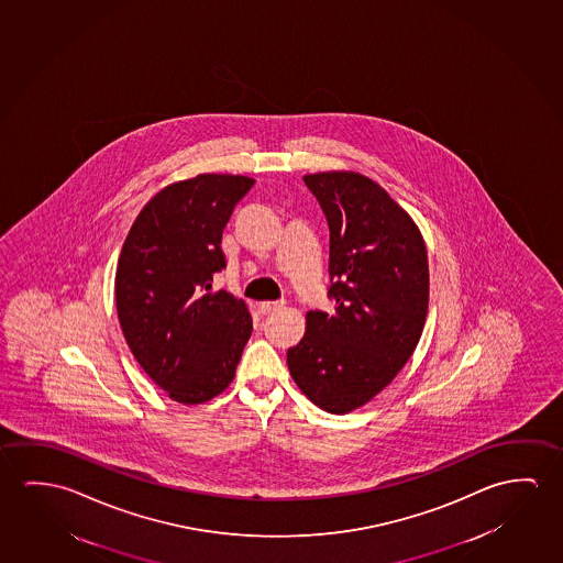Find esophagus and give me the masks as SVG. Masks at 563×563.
<instances>
[{"label": "esophagus", "mask_w": 563, "mask_h": 563, "mask_svg": "<svg viewBox=\"0 0 563 563\" xmlns=\"http://www.w3.org/2000/svg\"><path fill=\"white\" fill-rule=\"evenodd\" d=\"M261 313L275 312V310H280V308H285V302H260Z\"/></svg>", "instance_id": "esophagus-1"}]
</instances>
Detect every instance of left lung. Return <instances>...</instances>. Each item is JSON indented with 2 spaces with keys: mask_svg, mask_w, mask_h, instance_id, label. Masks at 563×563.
Here are the masks:
<instances>
[{
  "mask_svg": "<svg viewBox=\"0 0 563 563\" xmlns=\"http://www.w3.org/2000/svg\"><path fill=\"white\" fill-rule=\"evenodd\" d=\"M329 224L333 313H306L286 353L303 396L345 416L378 396L413 355L429 310V257L413 218L358 172L303 175Z\"/></svg>",
  "mask_w": 563,
  "mask_h": 563,
  "instance_id": "8db88e82",
  "label": "left lung"
}]
</instances>
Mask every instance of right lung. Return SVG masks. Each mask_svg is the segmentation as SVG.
<instances>
[{
  "mask_svg": "<svg viewBox=\"0 0 563 563\" xmlns=\"http://www.w3.org/2000/svg\"><path fill=\"white\" fill-rule=\"evenodd\" d=\"M255 179L200 174L147 200L122 243L114 300L144 373L183 406L207 404L235 376L253 321L247 303L212 290L222 232Z\"/></svg>",
  "mask_w": 563,
  "mask_h": 563,
  "instance_id": "1",
  "label": "right lung"
}]
</instances>
